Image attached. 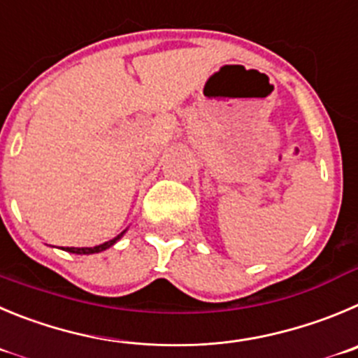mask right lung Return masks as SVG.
Listing matches in <instances>:
<instances>
[{"label": "right lung", "instance_id": "right-lung-1", "mask_svg": "<svg viewBox=\"0 0 358 358\" xmlns=\"http://www.w3.org/2000/svg\"><path fill=\"white\" fill-rule=\"evenodd\" d=\"M123 233H125V231H122L118 236H116V238L109 240V242L100 243V245H95V247H65V250H69V252H73V255H95V252H102V250H106V249H109L111 245H115V243L118 242L120 238H122Z\"/></svg>", "mask_w": 358, "mask_h": 358}]
</instances>
